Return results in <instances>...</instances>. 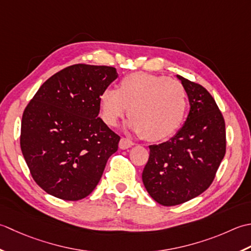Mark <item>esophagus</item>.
<instances>
[{"instance_id": "obj_1", "label": "esophagus", "mask_w": 251, "mask_h": 251, "mask_svg": "<svg viewBox=\"0 0 251 251\" xmlns=\"http://www.w3.org/2000/svg\"><path fill=\"white\" fill-rule=\"evenodd\" d=\"M133 145H134V143H133L129 139H125V137H122L119 142V147L121 148V150H127V148L132 147Z\"/></svg>"}]
</instances>
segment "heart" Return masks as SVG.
Here are the masks:
<instances>
[{"label":"heart","mask_w":251,"mask_h":251,"mask_svg":"<svg viewBox=\"0 0 251 251\" xmlns=\"http://www.w3.org/2000/svg\"><path fill=\"white\" fill-rule=\"evenodd\" d=\"M99 107L101 120L109 126L118 124L127 110L131 117L127 129L156 142L168 139L180 129L187 110V94L177 80L133 73L121 79L118 90L101 91Z\"/></svg>","instance_id":"heart-1"}]
</instances>
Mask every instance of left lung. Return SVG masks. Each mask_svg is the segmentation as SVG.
Wrapping results in <instances>:
<instances>
[{
    "instance_id": "8db88e82",
    "label": "left lung",
    "mask_w": 251,
    "mask_h": 251,
    "mask_svg": "<svg viewBox=\"0 0 251 251\" xmlns=\"http://www.w3.org/2000/svg\"><path fill=\"white\" fill-rule=\"evenodd\" d=\"M190 100L184 125L170 140L150 146L142 180L151 197L176 206L197 197L211 185L226 155V122L209 92L176 75Z\"/></svg>"
}]
</instances>
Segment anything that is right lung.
Wrapping results in <instances>:
<instances>
[{
	"label": "right lung",
	"instance_id": "add662e5",
	"mask_svg": "<svg viewBox=\"0 0 251 251\" xmlns=\"http://www.w3.org/2000/svg\"><path fill=\"white\" fill-rule=\"evenodd\" d=\"M117 78L108 66H69L25 107L20 147L33 180L50 195L80 201L99 184L120 141L99 117V96Z\"/></svg>",
	"mask_w": 251,
	"mask_h": 251
}]
</instances>
